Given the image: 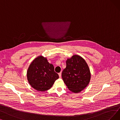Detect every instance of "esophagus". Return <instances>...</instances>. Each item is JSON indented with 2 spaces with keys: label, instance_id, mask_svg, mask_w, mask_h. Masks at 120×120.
Segmentation results:
<instances>
[{
  "label": "esophagus",
  "instance_id": "obj_1",
  "mask_svg": "<svg viewBox=\"0 0 120 120\" xmlns=\"http://www.w3.org/2000/svg\"><path fill=\"white\" fill-rule=\"evenodd\" d=\"M59 75L60 78H61V72H60V73H59Z\"/></svg>",
  "mask_w": 120,
  "mask_h": 120
}]
</instances>
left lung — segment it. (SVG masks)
Returning a JSON list of instances; mask_svg holds the SVG:
<instances>
[{
	"mask_svg": "<svg viewBox=\"0 0 120 120\" xmlns=\"http://www.w3.org/2000/svg\"><path fill=\"white\" fill-rule=\"evenodd\" d=\"M66 66L61 76L68 89L75 93H79L88 85L90 72L85 60L78 55H74L66 61Z\"/></svg>",
	"mask_w": 120,
	"mask_h": 120,
	"instance_id": "obj_1",
	"label": "left lung"
}]
</instances>
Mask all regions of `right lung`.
Listing matches in <instances>:
<instances>
[{
    "label": "right lung",
    "mask_w": 120,
    "mask_h": 120,
    "mask_svg": "<svg viewBox=\"0 0 120 120\" xmlns=\"http://www.w3.org/2000/svg\"><path fill=\"white\" fill-rule=\"evenodd\" d=\"M59 78L54 71V66L43 56L32 61L27 71V78L31 87L38 91L44 92L50 89Z\"/></svg>",
    "instance_id": "obj_1"
}]
</instances>
